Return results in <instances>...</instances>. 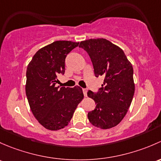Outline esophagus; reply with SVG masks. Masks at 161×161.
I'll return each instance as SVG.
<instances>
[{"label":"esophagus","instance_id":"esophagus-1","mask_svg":"<svg viewBox=\"0 0 161 161\" xmlns=\"http://www.w3.org/2000/svg\"><path fill=\"white\" fill-rule=\"evenodd\" d=\"M83 93H84V95L85 96V97H87V89H83Z\"/></svg>","mask_w":161,"mask_h":161}]
</instances>
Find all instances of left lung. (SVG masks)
Here are the masks:
<instances>
[{"label":"left lung","instance_id":"left-lung-1","mask_svg":"<svg viewBox=\"0 0 161 161\" xmlns=\"http://www.w3.org/2000/svg\"><path fill=\"white\" fill-rule=\"evenodd\" d=\"M79 47L90 56L95 77L105 78L98 92H87L96 104L87 114L89 122L102 130L115 127L126 115L135 92L132 64L121 48L105 39L82 41Z\"/></svg>","mask_w":161,"mask_h":161}]
</instances>
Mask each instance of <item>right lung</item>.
I'll return each mask as SVG.
<instances>
[{"mask_svg":"<svg viewBox=\"0 0 161 161\" xmlns=\"http://www.w3.org/2000/svg\"><path fill=\"white\" fill-rule=\"evenodd\" d=\"M79 42L56 41L33 56L26 71L25 92L32 114L49 130L67 126L84 98L82 88L56 87L57 75L65 72V59Z\"/></svg>","mask_w":161,"mask_h":161,"instance_id":"obj_1","label":"right lung"}]
</instances>
